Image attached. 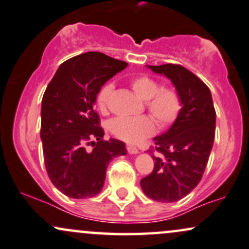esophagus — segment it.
I'll list each match as a JSON object with an SVG mask.
<instances>
[{
	"instance_id": "34e87169",
	"label": "esophagus",
	"mask_w": 249,
	"mask_h": 249,
	"mask_svg": "<svg viewBox=\"0 0 249 249\" xmlns=\"http://www.w3.org/2000/svg\"><path fill=\"white\" fill-rule=\"evenodd\" d=\"M127 152L129 153V154H138L139 153V149L136 148L135 146H132V144H127Z\"/></svg>"
}]
</instances>
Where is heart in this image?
Masks as SVG:
<instances>
[{
  "instance_id": "b5f03b06",
  "label": "heart",
  "mask_w": 249,
  "mask_h": 249,
  "mask_svg": "<svg viewBox=\"0 0 249 249\" xmlns=\"http://www.w3.org/2000/svg\"><path fill=\"white\" fill-rule=\"evenodd\" d=\"M133 93L144 102L146 109L154 119L160 129H166L177 120L180 113L181 102L177 91L172 88L161 87L154 79L147 75H138L129 80ZM114 86L106 83L96 95V106L102 114L108 113ZM109 132L116 139L127 143H138L154 133L155 125L148 116L116 117L108 124Z\"/></svg>"
}]
</instances>
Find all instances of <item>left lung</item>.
Returning a JSON list of instances; mask_svg holds the SVG:
<instances>
[{
	"label": "left lung",
	"mask_w": 249,
	"mask_h": 249,
	"mask_svg": "<svg viewBox=\"0 0 249 249\" xmlns=\"http://www.w3.org/2000/svg\"><path fill=\"white\" fill-rule=\"evenodd\" d=\"M148 68L172 81L182 108L172 127L154 138L155 147L148 150L154 169L140 183L150 199L175 202L201 181L213 147L216 113L209 88L185 67L168 63Z\"/></svg>",
	"instance_id": "left-lung-1"
}]
</instances>
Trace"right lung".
<instances>
[{"label": "right lung", "mask_w": 249, "mask_h": 249, "mask_svg": "<svg viewBox=\"0 0 249 249\" xmlns=\"http://www.w3.org/2000/svg\"><path fill=\"white\" fill-rule=\"evenodd\" d=\"M127 62L88 52L58 67L42 99L41 140L50 181L64 195L86 199L101 192L114 158L127 154L122 141L103 140L94 109L100 88ZM93 150L87 152L85 144Z\"/></svg>", "instance_id": "1"}]
</instances>
